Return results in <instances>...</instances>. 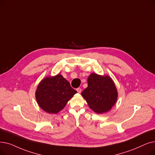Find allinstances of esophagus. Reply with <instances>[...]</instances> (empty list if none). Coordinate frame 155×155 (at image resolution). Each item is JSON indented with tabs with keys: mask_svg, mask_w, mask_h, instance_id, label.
<instances>
[{
	"mask_svg": "<svg viewBox=\"0 0 155 155\" xmlns=\"http://www.w3.org/2000/svg\"><path fill=\"white\" fill-rule=\"evenodd\" d=\"M77 91L78 93H81L82 89H80V88H77Z\"/></svg>",
	"mask_w": 155,
	"mask_h": 155,
	"instance_id": "34e87169",
	"label": "esophagus"
}]
</instances>
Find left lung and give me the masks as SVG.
I'll list each match as a JSON object with an SVG mask.
<instances>
[{
	"mask_svg": "<svg viewBox=\"0 0 155 155\" xmlns=\"http://www.w3.org/2000/svg\"><path fill=\"white\" fill-rule=\"evenodd\" d=\"M88 87L82 92L91 108L97 113L108 111L117 99L115 84L108 76H101L92 73L89 77Z\"/></svg>",
	"mask_w": 155,
	"mask_h": 155,
	"instance_id": "8db88e82",
	"label": "left lung"
}]
</instances>
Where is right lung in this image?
<instances>
[{
  "label": "right lung",
  "instance_id": "1",
  "mask_svg": "<svg viewBox=\"0 0 155 155\" xmlns=\"http://www.w3.org/2000/svg\"><path fill=\"white\" fill-rule=\"evenodd\" d=\"M77 92L61 75L44 78L37 87L35 96L38 104L49 113H57Z\"/></svg>",
  "mask_w": 155,
  "mask_h": 155
}]
</instances>
